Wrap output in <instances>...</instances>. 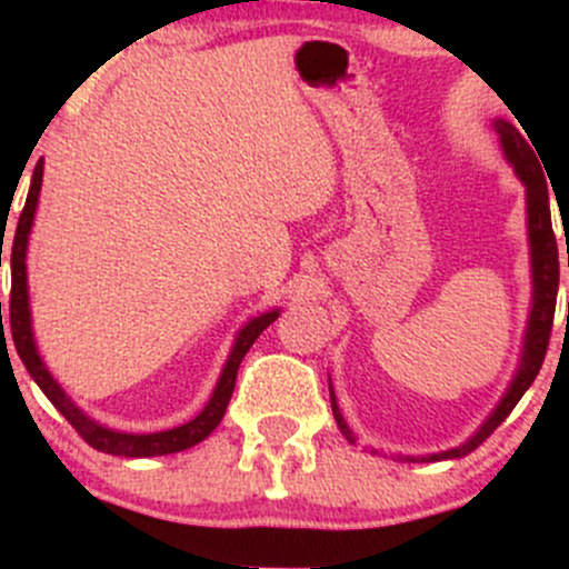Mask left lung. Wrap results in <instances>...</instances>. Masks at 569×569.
<instances>
[{"instance_id": "8db88e82", "label": "left lung", "mask_w": 569, "mask_h": 569, "mask_svg": "<svg viewBox=\"0 0 569 569\" xmlns=\"http://www.w3.org/2000/svg\"><path fill=\"white\" fill-rule=\"evenodd\" d=\"M495 133L500 139L502 158L508 166L513 168L516 179L525 187V213H527V243H530V312H527V326L525 335H521V350L516 358V369L511 375V382L502 390L500 401L495 403V409L489 411L479 428L468 436L466 441L457 443L452 449H443V452H430V455H396V460L401 462H439V460H460V457L471 455L481 441L492 433L495 428L511 415V409L519 403V398L527 393V388L535 382L540 367H543L546 348H548V335H551L553 323V307H557V291H559V251H557V238H553L551 227V208H548V187L543 168H540L538 158L532 154V147L525 141V136L516 130L513 122L495 117L492 120ZM538 152V149H535ZM567 267H569V253H567ZM329 396H331V411H335L337 428L342 430V436L350 443H356V433H352L348 420H345L342 409L337 403L335 385L329 377ZM371 455H377V449H371Z\"/></svg>"}]
</instances>
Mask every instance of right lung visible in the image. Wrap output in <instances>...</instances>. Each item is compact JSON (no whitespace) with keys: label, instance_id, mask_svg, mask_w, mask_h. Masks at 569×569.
Listing matches in <instances>:
<instances>
[{"label":"right lung","instance_id":"1","mask_svg":"<svg viewBox=\"0 0 569 569\" xmlns=\"http://www.w3.org/2000/svg\"><path fill=\"white\" fill-rule=\"evenodd\" d=\"M42 171L44 160H39L34 166V176H31L29 198H26L23 213L18 219L16 238H12L10 248V272H12V293H10V329H12V342H16L18 356H21L23 367L29 369V375L34 377V382L42 388V393L50 398V403L61 411L63 417L71 422V428L82 436L90 447L98 452L117 455V457H160V455H173L184 452V449L194 447L202 439L217 430V426L224 417L227 403H230L232 390H234V377H238L240 361L246 358V352L251 350V345L257 342V337L278 321L280 307H270V310L259 312V316L248 318L240 326L238 335L232 339L230 356H227L224 367L219 371V380L213 385L211 396H208L206 407H202L192 420L181 422V426L168 428V430H154V433H128V430H117L93 420L82 407H77V401L67 390L61 388V382L50 375L48 363H44L42 352L37 348L34 326H31V299H29V270H26V253H29V234L34 227V213L39 206V189H42ZM0 267H2V253H0ZM2 312V302H0Z\"/></svg>","mask_w":569,"mask_h":569}]
</instances>
